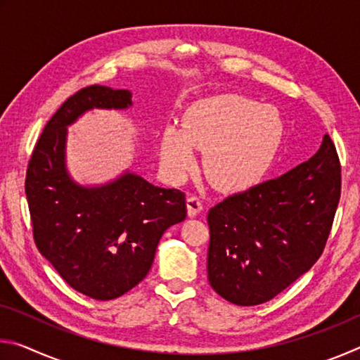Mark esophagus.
<instances>
[{
	"mask_svg": "<svg viewBox=\"0 0 360 360\" xmlns=\"http://www.w3.org/2000/svg\"><path fill=\"white\" fill-rule=\"evenodd\" d=\"M202 210H203L202 200H200L198 197H193V195L187 197V214H188V217H195Z\"/></svg>",
	"mask_w": 360,
	"mask_h": 360,
	"instance_id": "obj_1",
	"label": "esophagus"
}]
</instances>
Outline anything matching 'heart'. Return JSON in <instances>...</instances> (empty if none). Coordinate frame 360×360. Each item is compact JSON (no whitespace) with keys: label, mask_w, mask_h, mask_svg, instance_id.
Wrapping results in <instances>:
<instances>
[{"label":"heart","mask_w":360,"mask_h":360,"mask_svg":"<svg viewBox=\"0 0 360 360\" xmlns=\"http://www.w3.org/2000/svg\"><path fill=\"white\" fill-rule=\"evenodd\" d=\"M284 139V120L276 108L245 96L227 95L192 106L184 130L168 125L160 139V162L172 181H182L205 152V168L216 186L240 191L268 173Z\"/></svg>","instance_id":"obj_1"}]
</instances>
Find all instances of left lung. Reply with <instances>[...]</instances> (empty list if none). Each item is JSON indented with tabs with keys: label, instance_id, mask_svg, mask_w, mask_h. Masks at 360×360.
<instances>
[{
	"label": "left lung",
	"instance_id": "8db88e82",
	"mask_svg": "<svg viewBox=\"0 0 360 360\" xmlns=\"http://www.w3.org/2000/svg\"><path fill=\"white\" fill-rule=\"evenodd\" d=\"M328 135L308 162L217 203L208 212L211 288L240 307L283 292L321 257L340 202Z\"/></svg>",
	"mask_w": 360,
	"mask_h": 360
}]
</instances>
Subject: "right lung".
I'll use <instances>...</instances> for the list:
<instances>
[{
  "label": "right lung",
  "mask_w": 360,
  "mask_h": 360,
  "mask_svg": "<svg viewBox=\"0 0 360 360\" xmlns=\"http://www.w3.org/2000/svg\"><path fill=\"white\" fill-rule=\"evenodd\" d=\"M131 105L130 90H79L47 122L27 169L36 246L72 289L95 300H112L141 283L162 235L187 216L184 192L130 169L100 186H82L68 173V127L92 109Z\"/></svg>",
  "instance_id": "obj_1"
}]
</instances>
